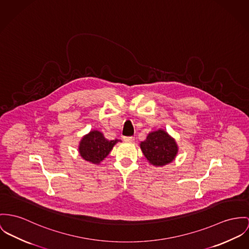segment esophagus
Instances as JSON below:
<instances>
[{
	"label": "esophagus",
	"instance_id": "34e87169",
	"mask_svg": "<svg viewBox=\"0 0 249 249\" xmlns=\"http://www.w3.org/2000/svg\"><path fill=\"white\" fill-rule=\"evenodd\" d=\"M123 139L127 142H133L134 140V137H133V136H125V137H123Z\"/></svg>",
	"mask_w": 249,
	"mask_h": 249
}]
</instances>
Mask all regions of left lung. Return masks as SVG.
<instances>
[{"instance_id": "left-lung-1", "label": "left lung", "mask_w": 249, "mask_h": 249, "mask_svg": "<svg viewBox=\"0 0 249 249\" xmlns=\"http://www.w3.org/2000/svg\"><path fill=\"white\" fill-rule=\"evenodd\" d=\"M139 145L148 162L154 167H163L172 163L178 153L175 139L163 129L149 133Z\"/></svg>"}]
</instances>
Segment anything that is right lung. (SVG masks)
<instances>
[{"mask_svg": "<svg viewBox=\"0 0 249 249\" xmlns=\"http://www.w3.org/2000/svg\"><path fill=\"white\" fill-rule=\"evenodd\" d=\"M119 139L109 140L97 130H92L82 136L78 145V153L85 161L99 165L106 158Z\"/></svg>", "mask_w": 249, "mask_h": 249, "instance_id": "right-lung-1", "label": "right lung"}]
</instances>
